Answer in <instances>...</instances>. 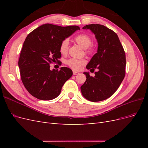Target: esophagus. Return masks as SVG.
<instances>
[{
    "instance_id": "esophagus-1",
    "label": "esophagus",
    "mask_w": 148,
    "mask_h": 148,
    "mask_svg": "<svg viewBox=\"0 0 148 148\" xmlns=\"http://www.w3.org/2000/svg\"><path fill=\"white\" fill-rule=\"evenodd\" d=\"M73 74L74 75H78V74H79V72H78V71H75V70H73Z\"/></svg>"
}]
</instances>
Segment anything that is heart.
I'll return each mask as SVG.
<instances>
[{"mask_svg": "<svg viewBox=\"0 0 148 148\" xmlns=\"http://www.w3.org/2000/svg\"><path fill=\"white\" fill-rule=\"evenodd\" d=\"M75 41L83 48L85 49L86 52L88 54H91L94 52V47L92 45V38L87 34H80L77 35L75 38ZM69 41L68 39H65L60 43L59 51L62 55H66L69 51ZM86 63V60L82 59H78L75 58H71V59L66 61V65L69 66L70 68L75 70H79L80 68Z\"/></svg>", "mask_w": 148, "mask_h": 148, "instance_id": "b5f03b06", "label": "heart"}]
</instances>
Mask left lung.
<instances>
[{"instance_id":"1","label":"left lung","mask_w":148,"mask_h":148,"mask_svg":"<svg viewBox=\"0 0 148 148\" xmlns=\"http://www.w3.org/2000/svg\"><path fill=\"white\" fill-rule=\"evenodd\" d=\"M83 29L95 34L98 47L97 53L86 65L88 70L97 71L94 77L84 72L87 78L81 86L82 95L89 101L107 99L117 90L125 75L126 59L117 34L106 26L99 24L87 25Z\"/></svg>"}]
</instances>
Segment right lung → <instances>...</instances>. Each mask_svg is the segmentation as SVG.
Listing matches in <instances>:
<instances>
[{"label":"right lung","instance_id":"obj_1","mask_svg":"<svg viewBox=\"0 0 148 148\" xmlns=\"http://www.w3.org/2000/svg\"><path fill=\"white\" fill-rule=\"evenodd\" d=\"M78 29H80L78 26L63 27L47 23L31 31L26 38L18 66L21 81L33 96L49 101L60 95L64 83L72 76V70L65 66L60 70H51L50 64L60 62L61 42Z\"/></svg>","mask_w":148,"mask_h":148}]
</instances>
